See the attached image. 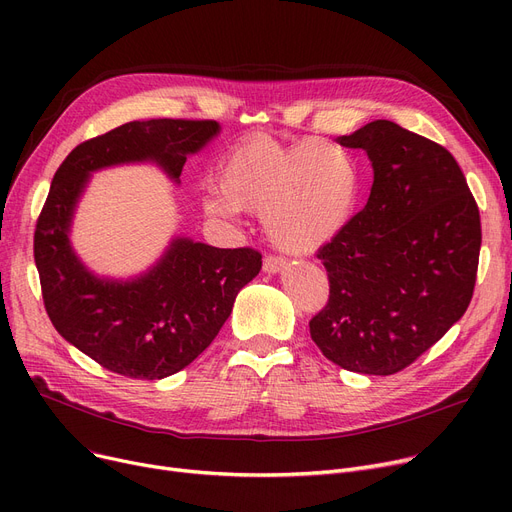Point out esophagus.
I'll return each instance as SVG.
<instances>
[{
	"label": "esophagus",
	"mask_w": 512,
	"mask_h": 512,
	"mask_svg": "<svg viewBox=\"0 0 512 512\" xmlns=\"http://www.w3.org/2000/svg\"><path fill=\"white\" fill-rule=\"evenodd\" d=\"M284 267H286V259H282V257L267 255L263 259V272H267V274H278L284 270Z\"/></svg>",
	"instance_id": "obj_1"
}]
</instances>
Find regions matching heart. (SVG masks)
<instances>
[{
	"instance_id": "b5f03b06",
	"label": "heart",
	"mask_w": 512,
	"mask_h": 512,
	"mask_svg": "<svg viewBox=\"0 0 512 512\" xmlns=\"http://www.w3.org/2000/svg\"><path fill=\"white\" fill-rule=\"evenodd\" d=\"M222 195L203 199L213 218L238 209L263 213L267 236L290 255H307L336 238L351 222L361 178L342 147L303 141L280 145L253 139L226 155L218 170Z\"/></svg>"
}]
</instances>
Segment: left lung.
Returning a JSON list of instances; mask_svg holds the SVG:
<instances>
[{
	"label": "left lung",
	"mask_w": 512,
	"mask_h": 512,
	"mask_svg": "<svg viewBox=\"0 0 512 512\" xmlns=\"http://www.w3.org/2000/svg\"><path fill=\"white\" fill-rule=\"evenodd\" d=\"M373 166L367 205L317 251L330 299L313 342L342 369L392 375L432 348L467 311L481 222L463 170L442 145L390 120L348 137Z\"/></svg>",
	"instance_id": "8db88e82"
}]
</instances>
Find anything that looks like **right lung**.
Returning a JSON list of instances; mask_svg holds the SVG:
<instances>
[{"mask_svg":"<svg viewBox=\"0 0 512 512\" xmlns=\"http://www.w3.org/2000/svg\"><path fill=\"white\" fill-rule=\"evenodd\" d=\"M218 132L215 120L128 122L74 147L51 180L35 228L45 311L78 351L126 378L161 380L193 363L230 317L238 290L259 274L261 253L178 236L147 274L97 278L68 240L76 201L91 172L130 161H153L180 182L186 155Z\"/></svg>","mask_w":512,"mask_h":512,"instance_id":"1","label":"right lung"}]
</instances>
